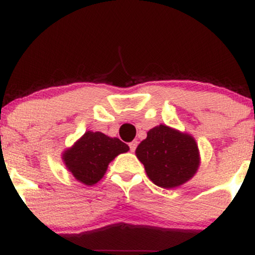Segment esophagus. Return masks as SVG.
Segmentation results:
<instances>
[{
  "instance_id": "esophagus-1",
  "label": "esophagus",
  "mask_w": 255,
  "mask_h": 255,
  "mask_svg": "<svg viewBox=\"0 0 255 255\" xmlns=\"http://www.w3.org/2000/svg\"><path fill=\"white\" fill-rule=\"evenodd\" d=\"M136 146H137V141H131V142H129V148H130L131 152L135 151Z\"/></svg>"
}]
</instances>
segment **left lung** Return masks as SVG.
Here are the masks:
<instances>
[{"instance_id": "1", "label": "left lung", "mask_w": 255, "mask_h": 255, "mask_svg": "<svg viewBox=\"0 0 255 255\" xmlns=\"http://www.w3.org/2000/svg\"><path fill=\"white\" fill-rule=\"evenodd\" d=\"M135 154L156 186L170 189L182 186L197 174L200 165L198 144L191 134L166 125L147 131Z\"/></svg>"}]
</instances>
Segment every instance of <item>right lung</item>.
I'll return each mask as SVG.
<instances>
[{"label":"right lung","mask_w":255,"mask_h":255,"mask_svg":"<svg viewBox=\"0 0 255 255\" xmlns=\"http://www.w3.org/2000/svg\"><path fill=\"white\" fill-rule=\"evenodd\" d=\"M127 151H129L128 145L118 137L87 130L63 152L62 160L75 180L93 186L103 178L111 160Z\"/></svg>","instance_id":"obj_1"}]
</instances>
